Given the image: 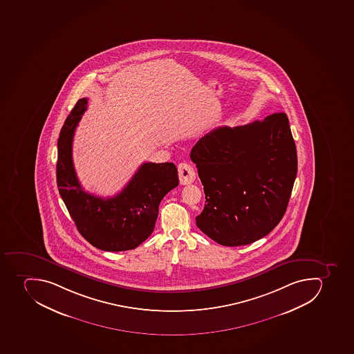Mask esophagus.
I'll use <instances>...</instances> for the list:
<instances>
[{
  "instance_id": "esophagus-1",
  "label": "esophagus",
  "mask_w": 354,
  "mask_h": 354,
  "mask_svg": "<svg viewBox=\"0 0 354 354\" xmlns=\"http://www.w3.org/2000/svg\"><path fill=\"white\" fill-rule=\"evenodd\" d=\"M178 175L181 185L192 184L195 180V177H196L193 167L186 164V162H181L178 165Z\"/></svg>"
}]
</instances>
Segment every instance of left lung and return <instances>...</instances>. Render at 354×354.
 Listing matches in <instances>:
<instances>
[{"label":"left lung","instance_id":"1","mask_svg":"<svg viewBox=\"0 0 354 354\" xmlns=\"http://www.w3.org/2000/svg\"><path fill=\"white\" fill-rule=\"evenodd\" d=\"M206 204L196 225L225 247L252 243L285 215L297 176V151L285 113L198 140L190 152Z\"/></svg>","mask_w":354,"mask_h":354}]
</instances>
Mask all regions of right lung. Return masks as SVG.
<instances>
[{
	"label": "right lung",
	"mask_w": 354,
	"mask_h": 354,
	"mask_svg": "<svg viewBox=\"0 0 354 354\" xmlns=\"http://www.w3.org/2000/svg\"><path fill=\"white\" fill-rule=\"evenodd\" d=\"M87 98H80L67 116L58 139L57 186L78 232L103 251L136 249L155 229L159 204L179 184L173 162H145L118 195L101 198L86 193L73 164V139Z\"/></svg>",
	"instance_id": "1"
}]
</instances>
